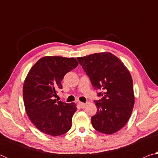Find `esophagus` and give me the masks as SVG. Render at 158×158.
Listing matches in <instances>:
<instances>
[{
  "instance_id": "obj_1",
  "label": "esophagus",
  "mask_w": 158,
  "mask_h": 158,
  "mask_svg": "<svg viewBox=\"0 0 158 158\" xmlns=\"http://www.w3.org/2000/svg\"><path fill=\"white\" fill-rule=\"evenodd\" d=\"M78 104H79V105L80 106V107H81V108H84L85 106V105H86L85 103L81 102H79Z\"/></svg>"
}]
</instances>
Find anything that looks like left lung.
Wrapping results in <instances>:
<instances>
[{
    "label": "left lung",
    "instance_id": "1",
    "mask_svg": "<svg viewBox=\"0 0 158 158\" xmlns=\"http://www.w3.org/2000/svg\"><path fill=\"white\" fill-rule=\"evenodd\" d=\"M101 97L94 102L97 113L91 118L93 127L103 134L116 133L125 126L135 104L132 79L123 63L109 52L77 58Z\"/></svg>",
    "mask_w": 158,
    "mask_h": 158
}]
</instances>
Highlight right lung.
Wrapping results in <instances>:
<instances>
[{
	"mask_svg": "<svg viewBox=\"0 0 158 158\" xmlns=\"http://www.w3.org/2000/svg\"><path fill=\"white\" fill-rule=\"evenodd\" d=\"M74 58L44 56L34 64L23 85V98L29 119L42 132L60 136L72 127V118L77 111L74 103L53 99L66 73L77 68Z\"/></svg>",
	"mask_w": 158,
	"mask_h": 158,
	"instance_id": "add662e5",
	"label": "right lung"
}]
</instances>
